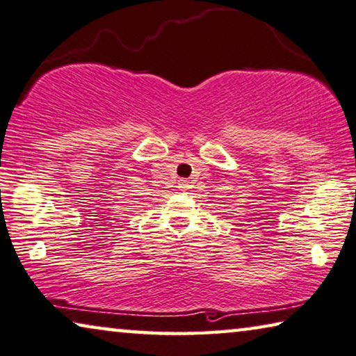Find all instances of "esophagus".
Instances as JSON below:
<instances>
[{"mask_svg": "<svg viewBox=\"0 0 356 356\" xmlns=\"http://www.w3.org/2000/svg\"><path fill=\"white\" fill-rule=\"evenodd\" d=\"M179 188H188V180H180Z\"/></svg>", "mask_w": 356, "mask_h": 356, "instance_id": "1", "label": "esophagus"}]
</instances>
